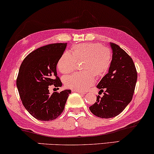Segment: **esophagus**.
<instances>
[{"label": "esophagus", "instance_id": "1", "mask_svg": "<svg viewBox=\"0 0 154 154\" xmlns=\"http://www.w3.org/2000/svg\"><path fill=\"white\" fill-rule=\"evenodd\" d=\"M73 92H78V93H79V94H85V92L80 91V90H73Z\"/></svg>", "mask_w": 154, "mask_h": 154}]
</instances>
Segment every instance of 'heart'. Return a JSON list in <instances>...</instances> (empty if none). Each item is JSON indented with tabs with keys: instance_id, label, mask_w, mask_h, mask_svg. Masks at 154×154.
<instances>
[{
	"instance_id": "obj_1",
	"label": "heart",
	"mask_w": 154,
	"mask_h": 154,
	"mask_svg": "<svg viewBox=\"0 0 154 154\" xmlns=\"http://www.w3.org/2000/svg\"><path fill=\"white\" fill-rule=\"evenodd\" d=\"M83 61V73H75L64 79L66 87L73 90L85 91L95 82V75L102 76L111 62V52L108 48L99 43H79L73 46L71 53L64 52L57 62V68L62 73L71 72L78 62Z\"/></svg>"
}]
</instances>
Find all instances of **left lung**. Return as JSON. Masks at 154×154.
<instances>
[{
  "label": "left lung",
  "mask_w": 154,
  "mask_h": 154,
  "mask_svg": "<svg viewBox=\"0 0 154 154\" xmlns=\"http://www.w3.org/2000/svg\"><path fill=\"white\" fill-rule=\"evenodd\" d=\"M110 46L113 54L109 72L97 86L104 95H98L89 107L94 116L102 119L116 116L125 109L131 102L137 79L132 58L116 44L110 43Z\"/></svg>",
  "instance_id": "obj_1"
}]
</instances>
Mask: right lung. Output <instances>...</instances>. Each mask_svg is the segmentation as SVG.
Returning a JSON list of instances; mask_svg holds the SVG:
<instances>
[{
    "instance_id": "1",
    "label": "right lung",
    "mask_w": 154,
    "mask_h": 154,
    "mask_svg": "<svg viewBox=\"0 0 154 154\" xmlns=\"http://www.w3.org/2000/svg\"><path fill=\"white\" fill-rule=\"evenodd\" d=\"M67 43H54L29 53L21 64L17 87L25 109L42 121L56 119L64 109L71 90L50 94V85H62L57 73V64Z\"/></svg>"
}]
</instances>
